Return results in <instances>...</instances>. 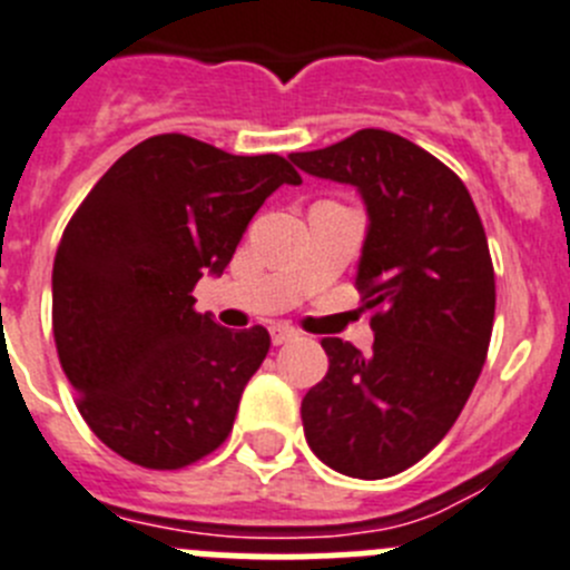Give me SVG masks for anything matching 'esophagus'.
<instances>
[{
  "label": "esophagus",
  "instance_id": "obj_1",
  "mask_svg": "<svg viewBox=\"0 0 570 570\" xmlns=\"http://www.w3.org/2000/svg\"><path fill=\"white\" fill-rule=\"evenodd\" d=\"M269 337H273V345H284L289 340H295L297 332L292 326H286V323H275V326H269Z\"/></svg>",
  "mask_w": 570,
  "mask_h": 570
}]
</instances>
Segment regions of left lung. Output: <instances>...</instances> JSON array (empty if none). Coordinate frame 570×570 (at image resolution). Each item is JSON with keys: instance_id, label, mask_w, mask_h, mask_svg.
<instances>
[{"instance_id": "1", "label": "left lung", "mask_w": 570, "mask_h": 570, "mask_svg": "<svg viewBox=\"0 0 570 570\" xmlns=\"http://www.w3.org/2000/svg\"><path fill=\"white\" fill-rule=\"evenodd\" d=\"M289 159L363 196L354 284L374 312L371 354L323 340L328 374L303 396V433L343 475H396L450 433L487 360L494 269L481 216L444 163L393 131L363 129Z\"/></svg>"}]
</instances>
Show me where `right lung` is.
<instances>
[{
  "label": "right lung",
  "mask_w": 570,
  "mask_h": 570,
  "mask_svg": "<svg viewBox=\"0 0 570 570\" xmlns=\"http://www.w3.org/2000/svg\"><path fill=\"white\" fill-rule=\"evenodd\" d=\"M301 174L278 154L236 157L185 135L142 140L98 179L52 264V334L78 411L109 450L148 470L213 453L269 351L194 312L258 207Z\"/></svg>",
  "instance_id": "obj_1"
}]
</instances>
